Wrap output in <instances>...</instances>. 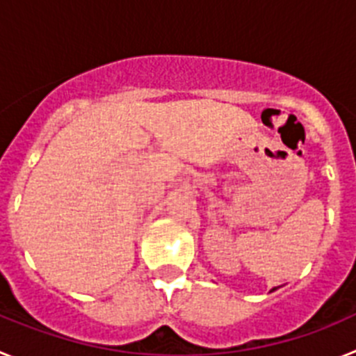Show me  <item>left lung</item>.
I'll return each mask as SVG.
<instances>
[{"mask_svg": "<svg viewBox=\"0 0 356 356\" xmlns=\"http://www.w3.org/2000/svg\"><path fill=\"white\" fill-rule=\"evenodd\" d=\"M273 291H276V287H275V289H273ZM273 291H271V292H273Z\"/></svg>", "mask_w": 356, "mask_h": 356, "instance_id": "8db88e82", "label": "left lung"}]
</instances>
